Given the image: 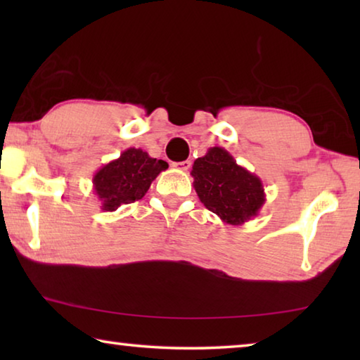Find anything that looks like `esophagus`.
Segmentation results:
<instances>
[{
	"instance_id": "obj_1",
	"label": "esophagus",
	"mask_w": 360,
	"mask_h": 360,
	"mask_svg": "<svg viewBox=\"0 0 360 360\" xmlns=\"http://www.w3.org/2000/svg\"><path fill=\"white\" fill-rule=\"evenodd\" d=\"M192 167V162L191 160H184V162H178V163H174V168H178V169H181V172H187L188 168Z\"/></svg>"
}]
</instances>
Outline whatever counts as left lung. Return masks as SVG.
<instances>
[{
	"label": "left lung",
	"mask_w": 360,
	"mask_h": 360,
	"mask_svg": "<svg viewBox=\"0 0 360 360\" xmlns=\"http://www.w3.org/2000/svg\"><path fill=\"white\" fill-rule=\"evenodd\" d=\"M193 188L200 202L222 222L241 225L259 214L265 203L259 176L236 163L224 148H210L192 167Z\"/></svg>",
	"instance_id": "1"
}]
</instances>
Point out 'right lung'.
I'll use <instances>...</instances> for the list:
<instances>
[{"label": "right lung", "mask_w": 360, "mask_h": 360, "mask_svg": "<svg viewBox=\"0 0 360 360\" xmlns=\"http://www.w3.org/2000/svg\"><path fill=\"white\" fill-rule=\"evenodd\" d=\"M165 160L152 158L148 152L129 148L119 158L103 165L94 174V192L103 211L112 212L122 205L141 200L158 174L165 172Z\"/></svg>", "instance_id": "obj_1"}]
</instances>
